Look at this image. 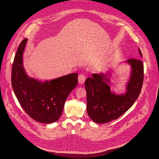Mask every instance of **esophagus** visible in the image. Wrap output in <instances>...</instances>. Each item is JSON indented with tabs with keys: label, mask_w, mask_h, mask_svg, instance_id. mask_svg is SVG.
Instances as JSON below:
<instances>
[{
	"label": "esophagus",
	"mask_w": 159,
	"mask_h": 159,
	"mask_svg": "<svg viewBox=\"0 0 159 159\" xmlns=\"http://www.w3.org/2000/svg\"><path fill=\"white\" fill-rule=\"evenodd\" d=\"M86 80V77L83 74H80L78 76V80L79 83L80 84H83L84 83V81Z\"/></svg>",
	"instance_id": "1"
}]
</instances>
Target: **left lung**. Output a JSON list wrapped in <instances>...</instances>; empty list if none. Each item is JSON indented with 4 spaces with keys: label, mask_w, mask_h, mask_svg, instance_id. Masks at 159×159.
I'll return each instance as SVG.
<instances>
[{
    "label": "left lung",
    "mask_w": 159,
    "mask_h": 159,
    "mask_svg": "<svg viewBox=\"0 0 159 159\" xmlns=\"http://www.w3.org/2000/svg\"><path fill=\"white\" fill-rule=\"evenodd\" d=\"M139 50V54H142ZM132 66L130 79L124 95L111 92L107 75L93 74L84 83L87 97V113L96 123H107L117 119L130 109L142 90L143 82V64L138 59L126 61Z\"/></svg>",
    "instance_id": "8db88e82"
}]
</instances>
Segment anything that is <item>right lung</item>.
Segmentation results:
<instances>
[{
	"label": "right lung",
	"mask_w": 159,
	"mask_h": 159,
	"mask_svg": "<svg viewBox=\"0 0 159 159\" xmlns=\"http://www.w3.org/2000/svg\"><path fill=\"white\" fill-rule=\"evenodd\" d=\"M27 39L20 44L11 68V86L21 107L34 120L52 123L60 118L69 93L78 84V74L71 73L40 83L29 78L23 67V52Z\"/></svg>",
	"instance_id": "right-lung-1"
}]
</instances>
